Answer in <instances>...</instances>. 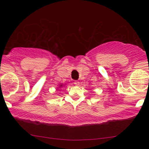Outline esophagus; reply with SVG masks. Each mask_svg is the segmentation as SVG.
Returning <instances> with one entry per match:
<instances>
[{
  "label": "esophagus",
  "mask_w": 149,
  "mask_h": 149,
  "mask_svg": "<svg viewBox=\"0 0 149 149\" xmlns=\"http://www.w3.org/2000/svg\"><path fill=\"white\" fill-rule=\"evenodd\" d=\"M74 85H80V82L79 81H77V80H76V81L74 82Z\"/></svg>",
  "instance_id": "1"
}]
</instances>
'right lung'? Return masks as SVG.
<instances>
[{
  "instance_id": "add662e5",
  "label": "right lung",
  "mask_w": 149,
  "mask_h": 149,
  "mask_svg": "<svg viewBox=\"0 0 149 149\" xmlns=\"http://www.w3.org/2000/svg\"><path fill=\"white\" fill-rule=\"evenodd\" d=\"M65 85H63V84H59V88H62V87H64L65 86ZM58 89V88H57Z\"/></svg>"
}]
</instances>
